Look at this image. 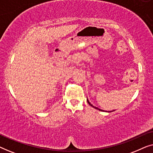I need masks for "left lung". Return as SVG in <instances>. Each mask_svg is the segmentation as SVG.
<instances>
[{
  "instance_id": "1",
  "label": "left lung",
  "mask_w": 153,
  "mask_h": 153,
  "mask_svg": "<svg viewBox=\"0 0 153 153\" xmlns=\"http://www.w3.org/2000/svg\"><path fill=\"white\" fill-rule=\"evenodd\" d=\"M87 101H88V104H90V105H91V106H93V107H94V108H96V109H98V110H100V111H103V110H102V109H100V108H97V107H95V106H93V105H92V104H91V103H90L89 101H88V100H87Z\"/></svg>"
}]
</instances>
